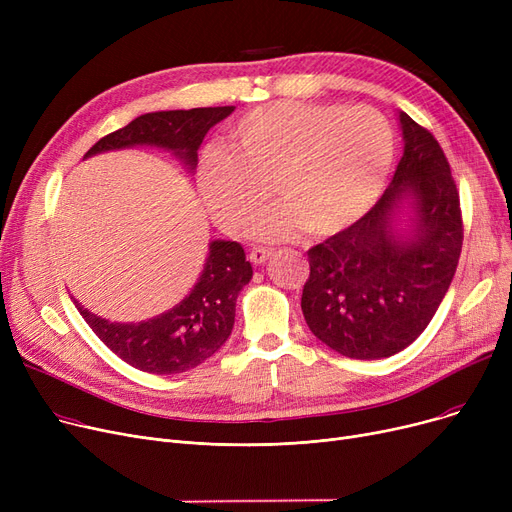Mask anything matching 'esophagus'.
Listing matches in <instances>:
<instances>
[{
    "label": "esophagus",
    "mask_w": 512,
    "mask_h": 512,
    "mask_svg": "<svg viewBox=\"0 0 512 512\" xmlns=\"http://www.w3.org/2000/svg\"><path fill=\"white\" fill-rule=\"evenodd\" d=\"M270 255H272V251H270V249L257 247V249H253V251L249 253V259H251L255 265H261V263H265L267 259H270Z\"/></svg>",
    "instance_id": "esophagus-1"
}]
</instances>
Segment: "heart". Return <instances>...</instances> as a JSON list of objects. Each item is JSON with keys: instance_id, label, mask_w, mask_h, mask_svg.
Instances as JSON below:
<instances>
[{"instance_id": "heart-1", "label": "heart", "mask_w": 512, "mask_h": 512, "mask_svg": "<svg viewBox=\"0 0 512 512\" xmlns=\"http://www.w3.org/2000/svg\"><path fill=\"white\" fill-rule=\"evenodd\" d=\"M230 153L209 149L197 188L211 218L238 234L270 186L282 199L251 234L282 240L301 228L332 236L359 222L380 199L394 159L390 122L371 107L276 101L255 107L230 130Z\"/></svg>"}]
</instances>
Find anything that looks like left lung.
<instances>
[{"label": "left lung", "mask_w": 512, "mask_h": 512, "mask_svg": "<svg viewBox=\"0 0 512 512\" xmlns=\"http://www.w3.org/2000/svg\"><path fill=\"white\" fill-rule=\"evenodd\" d=\"M405 147L359 222L309 249L301 309L309 330L351 359L413 344L436 315L463 247L459 191L434 134L398 112Z\"/></svg>", "instance_id": "8db88e82"}]
</instances>
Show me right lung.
Returning a JSON list of instances; mask_svg holds the SVG:
<instances>
[{
	"instance_id": "obj_1",
	"label": "right lung",
	"mask_w": 512,
	"mask_h": 512,
	"mask_svg": "<svg viewBox=\"0 0 512 512\" xmlns=\"http://www.w3.org/2000/svg\"><path fill=\"white\" fill-rule=\"evenodd\" d=\"M234 112V105L195 107V110L151 112L107 134L85 155L128 147H157L172 151L188 172L197 168V151L211 126ZM253 278V267L234 240H211L197 284L172 309L137 324L103 319L78 301L99 340L128 365L147 373L172 375L201 365L228 340L234 328L236 299Z\"/></svg>"
}]
</instances>
